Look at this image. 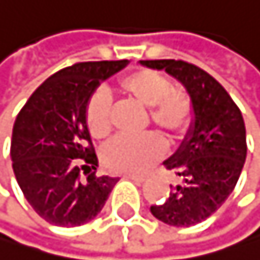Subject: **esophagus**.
Masks as SVG:
<instances>
[{
	"label": "esophagus",
	"instance_id": "1",
	"mask_svg": "<svg viewBox=\"0 0 260 260\" xmlns=\"http://www.w3.org/2000/svg\"><path fill=\"white\" fill-rule=\"evenodd\" d=\"M126 178H129V180H133L136 183H144V182H146V177H142V175H126Z\"/></svg>",
	"mask_w": 260,
	"mask_h": 260
}]
</instances>
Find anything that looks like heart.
Here are the masks:
<instances>
[{"instance_id":"1","label":"heart","mask_w":260,"mask_h":260,"mask_svg":"<svg viewBox=\"0 0 260 260\" xmlns=\"http://www.w3.org/2000/svg\"><path fill=\"white\" fill-rule=\"evenodd\" d=\"M119 91L138 105L149 108L152 124L175 141L191 124V101L185 93L174 90L169 80L149 69L126 73L118 83ZM85 121L94 139H105L111 133V101L103 91L93 93L85 106ZM164 144L154 134L142 138H116L103 149L105 166L118 174H142L162 157Z\"/></svg>"}]
</instances>
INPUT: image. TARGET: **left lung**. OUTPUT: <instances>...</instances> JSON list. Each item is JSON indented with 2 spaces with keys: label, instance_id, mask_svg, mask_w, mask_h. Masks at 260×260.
<instances>
[{
  "label": "left lung",
  "instance_id": "obj_1",
  "mask_svg": "<svg viewBox=\"0 0 260 260\" xmlns=\"http://www.w3.org/2000/svg\"><path fill=\"white\" fill-rule=\"evenodd\" d=\"M166 70L190 94L193 119L175 154L164 162L182 178L167 202L150 206L162 223L187 228L210 218L236 187L246 162V126L239 108L210 73L183 60H141Z\"/></svg>",
  "mask_w": 260,
  "mask_h": 260
}]
</instances>
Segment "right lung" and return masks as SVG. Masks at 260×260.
Segmentation results:
<instances>
[{"label": "right lung", "instance_id": "1", "mask_svg": "<svg viewBox=\"0 0 260 260\" xmlns=\"http://www.w3.org/2000/svg\"><path fill=\"white\" fill-rule=\"evenodd\" d=\"M127 63L80 62L58 70L17 114L11 139L13 170L29 205L50 224L72 228L88 223L103 210L119 180L94 175L98 157L86 127L85 106L100 83Z\"/></svg>", "mask_w": 260, "mask_h": 260}]
</instances>
